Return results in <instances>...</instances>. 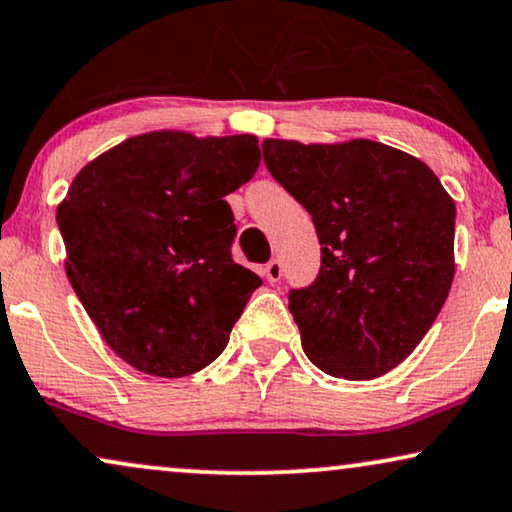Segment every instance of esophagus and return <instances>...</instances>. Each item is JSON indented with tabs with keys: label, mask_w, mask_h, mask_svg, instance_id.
Here are the masks:
<instances>
[{
	"label": "esophagus",
	"mask_w": 512,
	"mask_h": 512,
	"mask_svg": "<svg viewBox=\"0 0 512 512\" xmlns=\"http://www.w3.org/2000/svg\"><path fill=\"white\" fill-rule=\"evenodd\" d=\"M264 276H267L269 283H278L283 276V264L281 260H271L267 267H264Z\"/></svg>",
	"instance_id": "esophagus-1"
}]
</instances>
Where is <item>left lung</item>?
Segmentation results:
<instances>
[{"mask_svg":"<svg viewBox=\"0 0 512 512\" xmlns=\"http://www.w3.org/2000/svg\"><path fill=\"white\" fill-rule=\"evenodd\" d=\"M264 163L309 210L320 271L290 292L304 353L365 381L398 367L431 330L454 281L452 196L417 156L381 142L267 138Z\"/></svg>","mask_w":512,"mask_h":512,"instance_id":"1","label":"left lung"}]
</instances>
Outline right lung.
<instances>
[{
	"instance_id": "right-lung-1",
	"label": "right lung",
	"mask_w": 512,
	"mask_h": 512,
	"mask_svg": "<svg viewBox=\"0 0 512 512\" xmlns=\"http://www.w3.org/2000/svg\"><path fill=\"white\" fill-rule=\"evenodd\" d=\"M255 135L154 131L86 163L56 210L65 274L109 349L177 379L224 351L260 276L231 260L224 196L260 168Z\"/></svg>"
}]
</instances>
